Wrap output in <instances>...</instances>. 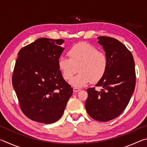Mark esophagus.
Instances as JSON below:
<instances>
[{
	"instance_id": "1",
	"label": "esophagus",
	"mask_w": 147,
	"mask_h": 147,
	"mask_svg": "<svg viewBox=\"0 0 147 147\" xmlns=\"http://www.w3.org/2000/svg\"><path fill=\"white\" fill-rule=\"evenodd\" d=\"M81 89L78 88H73V91L74 93H76V92H78L79 91H80Z\"/></svg>"
}]
</instances>
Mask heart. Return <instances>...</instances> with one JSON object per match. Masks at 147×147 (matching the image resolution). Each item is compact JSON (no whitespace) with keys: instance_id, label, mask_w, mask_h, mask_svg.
Wrapping results in <instances>:
<instances>
[{"instance_id":"b5f03b06","label":"heart","mask_w":147,"mask_h":147,"mask_svg":"<svg viewBox=\"0 0 147 147\" xmlns=\"http://www.w3.org/2000/svg\"><path fill=\"white\" fill-rule=\"evenodd\" d=\"M67 54L69 59L59 58L58 66L65 80H69L78 70L80 73L70 82L73 86L80 88L90 82L96 83L105 75L108 58L105 53L98 51L95 47L86 43H77Z\"/></svg>"}]
</instances>
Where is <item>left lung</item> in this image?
<instances>
[{
    "label": "left lung",
    "mask_w": 147,
    "mask_h": 147,
    "mask_svg": "<svg viewBox=\"0 0 147 147\" xmlns=\"http://www.w3.org/2000/svg\"><path fill=\"white\" fill-rule=\"evenodd\" d=\"M108 58L105 75L95 86L87 89L88 97L86 111L94 120L106 122L117 117L123 112L135 89V63L131 52L115 38L98 37Z\"/></svg>",
    "instance_id": "1"
}]
</instances>
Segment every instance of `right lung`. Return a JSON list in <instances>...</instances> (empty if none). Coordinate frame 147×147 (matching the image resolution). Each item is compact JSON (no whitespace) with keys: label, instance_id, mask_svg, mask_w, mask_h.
Returning a JSON list of instances; mask_svg holds the SVG:
<instances>
[{"label":"right lung","instance_id":"1","mask_svg":"<svg viewBox=\"0 0 147 147\" xmlns=\"http://www.w3.org/2000/svg\"><path fill=\"white\" fill-rule=\"evenodd\" d=\"M63 43L61 39L39 38L18 53L12 85L22 111L32 121L45 124L57 121L73 94L58 66Z\"/></svg>","mask_w":147,"mask_h":147}]
</instances>
